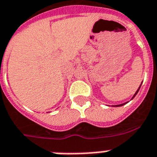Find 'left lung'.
Instances as JSON below:
<instances>
[{
	"instance_id": "left-lung-1",
	"label": "left lung",
	"mask_w": 157,
	"mask_h": 157,
	"mask_svg": "<svg viewBox=\"0 0 157 157\" xmlns=\"http://www.w3.org/2000/svg\"><path fill=\"white\" fill-rule=\"evenodd\" d=\"M142 83H141V85H140V86L138 87V89H137V90L136 92H135V94H133V96H132V99H133V98L135 97V96H136V94H137V93H138V91H139V90H140V87H141V86H142ZM127 103H128V102H125V103H124V104H121V105H112V106H113V107H120V106H123V105H126Z\"/></svg>"
}]
</instances>
